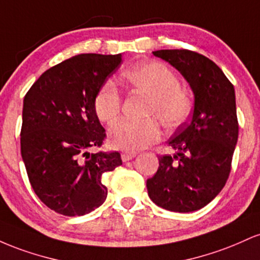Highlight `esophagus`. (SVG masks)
<instances>
[{
    "instance_id": "34e87169",
    "label": "esophagus",
    "mask_w": 260,
    "mask_h": 260,
    "mask_svg": "<svg viewBox=\"0 0 260 260\" xmlns=\"http://www.w3.org/2000/svg\"><path fill=\"white\" fill-rule=\"evenodd\" d=\"M136 153H133V151H124V153L121 154V159L123 162H126V161H129L132 160L134 156H136Z\"/></svg>"
}]
</instances>
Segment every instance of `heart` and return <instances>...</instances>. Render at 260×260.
Segmentation results:
<instances>
[{
  "label": "heart",
  "instance_id": "b5f03b06",
  "mask_svg": "<svg viewBox=\"0 0 260 260\" xmlns=\"http://www.w3.org/2000/svg\"><path fill=\"white\" fill-rule=\"evenodd\" d=\"M124 78L133 89L150 96L144 121L122 120L110 128L111 147L136 151L154 144L160 139L161 127L156 117L169 129L182 126L192 111V100L187 91L180 88V79L161 62H145L131 68ZM122 98L117 86L106 82L100 86L92 100L98 120L111 124L121 112Z\"/></svg>",
  "mask_w": 260,
  "mask_h": 260
}]
</instances>
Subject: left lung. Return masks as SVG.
<instances>
[{"label": "left lung", "mask_w": 260, "mask_h": 260, "mask_svg": "<svg viewBox=\"0 0 260 260\" xmlns=\"http://www.w3.org/2000/svg\"><path fill=\"white\" fill-rule=\"evenodd\" d=\"M154 56L174 66L194 94L192 120L169 139L174 155L159 157V169L147 181L155 204L189 213L221 192L231 171L238 138L235 89L220 67L189 50H157Z\"/></svg>", "instance_id": "8db88e82"}]
</instances>
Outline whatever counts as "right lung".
I'll use <instances>...</instances> for the list:
<instances>
[{"instance_id": "1", "label": "right lung", "mask_w": 260, "mask_h": 260, "mask_svg": "<svg viewBox=\"0 0 260 260\" xmlns=\"http://www.w3.org/2000/svg\"><path fill=\"white\" fill-rule=\"evenodd\" d=\"M122 55L82 53L40 76L23 101L20 153L35 194L56 213L80 216L107 197L105 172L122 165L121 155L89 153L106 137L92 100Z\"/></svg>"}]
</instances>
